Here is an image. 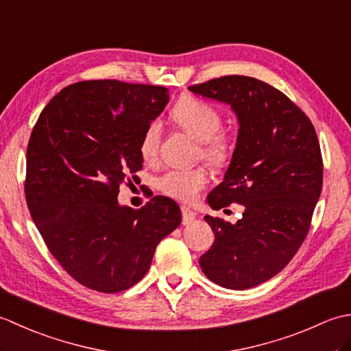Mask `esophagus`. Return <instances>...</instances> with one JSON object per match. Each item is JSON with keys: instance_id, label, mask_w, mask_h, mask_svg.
<instances>
[{"instance_id": "1", "label": "esophagus", "mask_w": 351, "mask_h": 351, "mask_svg": "<svg viewBox=\"0 0 351 351\" xmlns=\"http://www.w3.org/2000/svg\"><path fill=\"white\" fill-rule=\"evenodd\" d=\"M181 211H182V223H184V225H190V223L195 221V219H196L195 211L190 210V208H187V206H182Z\"/></svg>"}]
</instances>
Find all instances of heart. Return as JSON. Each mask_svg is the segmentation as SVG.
Masks as SVG:
<instances>
[{
  "label": "heart",
  "mask_w": 351,
  "mask_h": 351,
  "mask_svg": "<svg viewBox=\"0 0 351 351\" xmlns=\"http://www.w3.org/2000/svg\"><path fill=\"white\" fill-rule=\"evenodd\" d=\"M173 119L181 128L199 141L200 155L214 166L228 160L230 154V141L228 134L221 131L220 111L210 102L196 98H182L173 108ZM161 122L154 121L146 126L140 138L138 151L145 161H154L158 155L161 143ZM208 182V176L202 169H173L160 176L158 189L166 195L180 199L193 200Z\"/></svg>",
  "instance_id": "obj_1"
}]
</instances>
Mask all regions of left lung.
Wrapping results in <instances>:
<instances>
[{
  "mask_svg": "<svg viewBox=\"0 0 351 351\" xmlns=\"http://www.w3.org/2000/svg\"><path fill=\"white\" fill-rule=\"evenodd\" d=\"M226 104L238 121L232 158L206 197L214 210L244 206L237 223L205 215L214 244L199 264L229 289L256 287L287 267L306 237L323 187L314 125L288 96L264 81L229 75L189 87Z\"/></svg>",
  "mask_w": 351,
  "mask_h": 351,
  "instance_id": "1",
  "label": "left lung"
}]
</instances>
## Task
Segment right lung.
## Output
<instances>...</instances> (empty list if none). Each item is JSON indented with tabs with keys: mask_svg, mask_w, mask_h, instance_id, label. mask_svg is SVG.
<instances>
[{
	"mask_svg": "<svg viewBox=\"0 0 351 351\" xmlns=\"http://www.w3.org/2000/svg\"><path fill=\"white\" fill-rule=\"evenodd\" d=\"M166 87L81 81L56 95L27 147L29 214L60 265L81 285L121 293L143 278L156 245L181 225L175 200L140 210L117 202L143 167L138 145L169 102Z\"/></svg>",
	"mask_w": 351,
	"mask_h": 351,
	"instance_id": "right-lung-1",
	"label": "right lung"
}]
</instances>
